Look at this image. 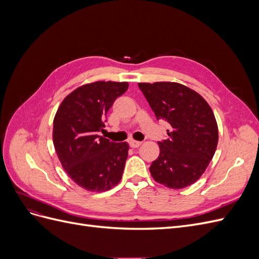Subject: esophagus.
Segmentation results:
<instances>
[{
    "mask_svg": "<svg viewBox=\"0 0 259 259\" xmlns=\"http://www.w3.org/2000/svg\"><path fill=\"white\" fill-rule=\"evenodd\" d=\"M128 144H130V147L133 148V149L138 148L140 145H142V143H140V142H136V140H130Z\"/></svg>",
    "mask_w": 259,
    "mask_h": 259,
    "instance_id": "1",
    "label": "esophagus"
}]
</instances>
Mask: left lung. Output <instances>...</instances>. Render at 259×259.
Listing matches in <instances>:
<instances>
[{
    "mask_svg": "<svg viewBox=\"0 0 259 259\" xmlns=\"http://www.w3.org/2000/svg\"><path fill=\"white\" fill-rule=\"evenodd\" d=\"M156 119L171 126L168 138L159 143V158L150 173L156 183L183 189L203 175L215 154L218 126L206 100L199 93L176 82L138 83Z\"/></svg>",
    "mask_w": 259,
    "mask_h": 259,
    "instance_id": "8db88e82",
    "label": "left lung"
}]
</instances>
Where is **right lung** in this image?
I'll use <instances>...</instances> for the list:
<instances>
[{
	"mask_svg": "<svg viewBox=\"0 0 259 259\" xmlns=\"http://www.w3.org/2000/svg\"><path fill=\"white\" fill-rule=\"evenodd\" d=\"M127 89V82L84 84L62 100L55 114V150L69 177L85 190H110L122 178L128 144H114L97 133L104 130L114 100Z\"/></svg>",
	"mask_w": 259,
	"mask_h": 259,
	"instance_id": "1",
	"label": "right lung"
}]
</instances>
